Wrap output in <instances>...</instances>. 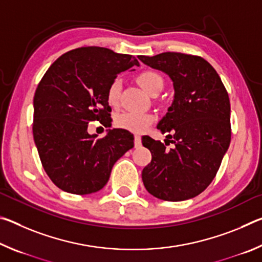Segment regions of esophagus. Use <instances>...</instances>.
I'll return each mask as SVG.
<instances>
[{
  "label": "esophagus",
  "instance_id": "esophagus-1",
  "mask_svg": "<svg viewBox=\"0 0 262 262\" xmlns=\"http://www.w3.org/2000/svg\"><path fill=\"white\" fill-rule=\"evenodd\" d=\"M134 144H135V148H140L141 147L142 141H141V136L140 135H135L134 136Z\"/></svg>",
  "mask_w": 262,
  "mask_h": 262
}]
</instances>
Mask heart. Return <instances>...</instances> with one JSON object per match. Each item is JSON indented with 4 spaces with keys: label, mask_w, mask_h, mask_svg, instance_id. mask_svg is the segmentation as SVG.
I'll list each match as a JSON object with an SVG mask.
<instances>
[{
    "label": "heart",
    "mask_w": 262,
    "mask_h": 262,
    "mask_svg": "<svg viewBox=\"0 0 262 262\" xmlns=\"http://www.w3.org/2000/svg\"><path fill=\"white\" fill-rule=\"evenodd\" d=\"M136 81L150 95L159 94L164 85L163 77L154 70H145V72L140 73L136 76ZM121 89L122 83L120 78H114L110 83L107 91H106V99L112 107H117L120 103ZM154 121L155 117L150 113L123 112L115 118V126L132 133H141L147 129Z\"/></svg>",
    "instance_id": "obj_1"
}]
</instances>
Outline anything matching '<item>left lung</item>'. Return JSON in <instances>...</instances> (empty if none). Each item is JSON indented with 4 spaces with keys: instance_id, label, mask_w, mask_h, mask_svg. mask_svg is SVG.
Instances as JSON below:
<instances>
[{
    "instance_id": "1",
    "label": "left lung",
    "mask_w": 262,
    "mask_h": 262,
    "mask_svg": "<svg viewBox=\"0 0 262 262\" xmlns=\"http://www.w3.org/2000/svg\"><path fill=\"white\" fill-rule=\"evenodd\" d=\"M144 64L167 74L174 99L157 128L172 149L161 141L142 137L151 162L142 171L144 187L164 201H184L202 193L219 171L231 141L230 100L224 84L201 56L165 52L140 55ZM168 141V140H167Z\"/></svg>"
}]
</instances>
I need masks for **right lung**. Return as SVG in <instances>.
Masks as SVG:
<instances>
[{
	"instance_id": "1",
	"label": "right lung",
	"mask_w": 262,
	"mask_h": 262,
	"mask_svg": "<svg viewBox=\"0 0 262 262\" xmlns=\"http://www.w3.org/2000/svg\"><path fill=\"white\" fill-rule=\"evenodd\" d=\"M140 66L133 55L104 47L88 46L64 53L38 84L33 98V139L42 167L64 192L85 195L107 184L114 163L134 147L125 129L107 135L88 133V123L111 127L106 99L117 75Z\"/></svg>"
}]
</instances>
